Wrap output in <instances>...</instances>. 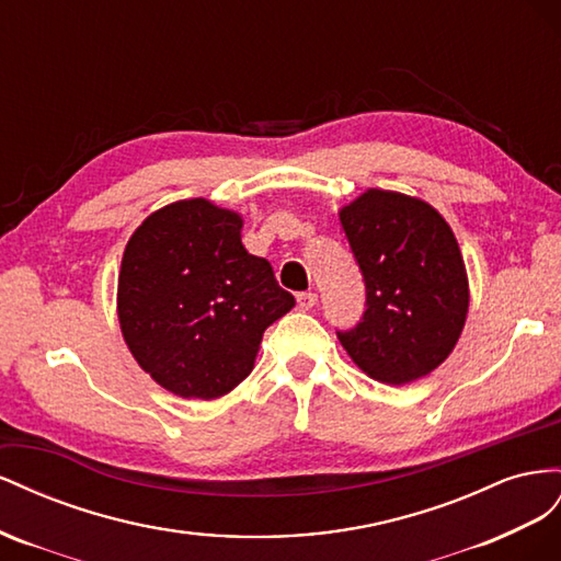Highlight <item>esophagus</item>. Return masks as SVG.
<instances>
[{"instance_id": "esophagus-1", "label": "esophagus", "mask_w": 561, "mask_h": 561, "mask_svg": "<svg viewBox=\"0 0 561 561\" xmlns=\"http://www.w3.org/2000/svg\"><path fill=\"white\" fill-rule=\"evenodd\" d=\"M296 300H298V308H300V310H312V308L317 306V294L302 291V294L296 296Z\"/></svg>"}]
</instances>
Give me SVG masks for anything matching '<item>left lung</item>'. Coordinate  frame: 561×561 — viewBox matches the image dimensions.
I'll use <instances>...</instances> for the list:
<instances>
[{
	"mask_svg": "<svg viewBox=\"0 0 561 561\" xmlns=\"http://www.w3.org/2000/svg\"><path fill=\"white\" fill-rule=\"evenodd\" d=\"M339 216L366 286L362 322L335 331L341 345L388 386L435 371L456 347L470 306L449 222L423 199L376 187Z\"/></svg>",
	"mask_w": 561,
	"mask_h": 561,
	"instance_id": "obj_1",
	"label": "left lung"
}]
</instances>
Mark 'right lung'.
<instances>
[{
    "mask_svg": "<svg viewBox=\"0 0 561 561\" xmlns=\"http://www.w3.org/2000/svg\"><path fill=\"white\" fill-rule=\"evenodd\" d=\"M296 306L265 259L242 244V216L209 199L150 214L124 249L117 314L140 369L185 399L228 394L265 329Z\"/></svg>",
    "mask_w": 561,
    "mask_h": 561,
    "instance_id": "obj_1",
    "label": "right lung"
}]
</instances>
